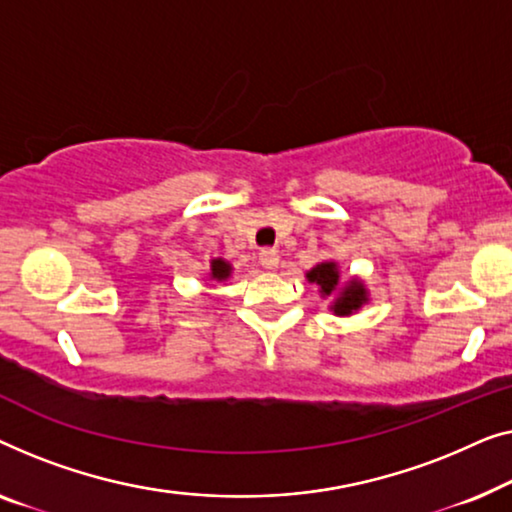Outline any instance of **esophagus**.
Returning a JSON list of instances; mask_svg holds the SVG:
<instances>
[{
	"label": "esophagus",
	"mask_w": 512,
	"mask_h": 512,
	"mask_svg": "<svg viewBox=\"0 0 512 512\" xmlns=\"http://www.w3.org/2000/svg\"><path fill=\"white\" fill-rule=\"evenodd\" d=\"M278 259H280V255L276 248H264L262 253H259V264H262L264 269H276Z\"/></svg>",
	"instance_id": "1"
}]
</instances>
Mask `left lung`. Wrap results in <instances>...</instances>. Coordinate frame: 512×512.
<instances>
[{
  "instance_id": "8db88e82",
  "label": "left lung",
  "mask_w": 512,
  "mask_h": 512,
  "mask_svg": "<svg viewBox=\"0 0 512 512\" xmlns=\"http://www.w3.org/2000/svg\"><path fill=\"white\" fill-rule=\"evenodd\" d=\"M306 278L308 283H315L320 287L322 297H331L336 292L334 304H331L334 315H352L369 301V292H366L362 280L352 278L345 285H341V273H338L336 262H320L306 273Z\"/></svg>"
}]
</instances>
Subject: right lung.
Instances as JSON below:
<instances>
[{"mask_svg":"<svg viewBox=\"0 0 512 512\" xmlns=\"http://www.w3.org/2000/svg\"><path fill=\"white\" fill-rule=\"evenodd\" d=\"M208 276H211V280H220L222 283V280H227L229 276H232V264L222 257L211 259V273H208Z\"/></svg>","mask_w":512,"mask_h":512,"instance_id":"right-lung-1","label":"right lung"}]
</instances>
